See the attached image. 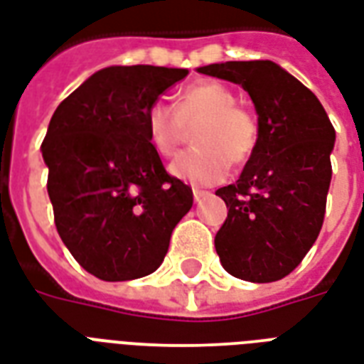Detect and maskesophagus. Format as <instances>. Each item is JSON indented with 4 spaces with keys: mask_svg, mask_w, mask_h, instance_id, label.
Here are the masks:
<instances>
[{
    "mask_svg": "<svg viewBox=\"0 0 364 364\" xmlns=\"http://www.w3.org/2000/svg\"><path fill=\"white\" fill-rule=\"evenodd\" d=\"M209 196H211V193L205 192V190H193V199H196V201H201V199L209 198Z\"/></svg>",
    "mask_w": 364,
    "mask_h": 364,
    "instance_id": "34e87169",
    "label": "esophagus"
}]
</instances>
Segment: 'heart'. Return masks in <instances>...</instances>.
Returning <instances> with one entry per match:
<instances>
[{"label":"heart","instance_id":"b5f03b06","mask_svg":"<svg viewBox=\"0 0 364 364\" xmlns=\"http://www.w3.org/2000/svg\"><path fill=\"white\" fill-rule=\"evenodd\" d=\"M196 147L171 163L176 178L193 186H211L226 178L232 163H244L259 141V122L250 109L236 103V94L217 80H199L180 92L174 109L155 101L146 113L147 138L161 157H171L193 127Z\"/></svg>","mask_w":364,"mask_h":364}]
</instances>
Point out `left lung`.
Listing matches in <instances>:
<instances>
[{
  "label": "left lung",
  "instance_id": "8db88e82",
  "mask_svg": "<svg viewBox=\"0 0 364 364\" xmlns=\"http://www.w3.org/2000/svg\"><path fill=\"white\" fill-rule=\"evenodd\" d=\"M201 75L240 84L259 114V141L236 184L218 188L228 217L215 236L224 270L247 282L288 276L324 223L336 130L316 95L272 61H226Z\"/></svg>",
  "mask_w": 364,
  "mask_h": 364
}]
</instances>
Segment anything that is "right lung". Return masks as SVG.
<instances>
[{
	"label": "right lung",
	"instance_id": "obj_1",
	"mask_svg": "<svg viewBox=\"0 0 364 364\" xmlns=\"http://www.w3.org/2000/svg\"><path fill=\"white\" fill-rule=\"evenodd\" d=\"M186 68L107 67L59 103L42 155L63 244L105 282L151 274L192 209L190 186L163 166L146 113Z\"/></svg>",
	"mask_w": 364,
	"mask_h": 364
}]
</instances>
